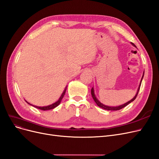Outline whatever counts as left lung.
Segmentation results:
<instances>
[{"label": "left lung", "mask_w": 159, "mask_h": 159, "mask_svg": "<svg viewBox=\"0 0 159 159\" xmlns=\"http://www.w3.org/2000/svg\"><path fill=\"white\" fill-rule=\"evenodd\" d=\"M132 45L136 47V46L133 43H132ZM143 75H144V72H143V76H142V78H141L140 84H139V85L138 91H137V93H136V95H135V97L132 98V99H131V100L129 101L128 102H125V104H124V105H120V106H118V107H109V106H107V105H103V104H102V103L97 98V97H96V96H95V92H94V88H93V87H92V89H91V95H92V97H93V100L95 101V102H96L97 106H98V107L102 108H103V109H105V110H107V111H118V110H120V109H122V108H124L125 107H126V106L128 105V104H129L130 102H132V101H134L135 99V98L137 97V95H138V92H139V91L140 86H141V84L142 80H143Z\"/></svg>", "instance_id": "obj_1"}]
</instances>
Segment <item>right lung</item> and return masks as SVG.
<instances>
[{
  "label": "right lung",
  "instance_id": "obj_1",
  "mask_svg": "<svg viewBox=\"0 0 159 159\" xmlns=\"http://www.w3.org/2000/svg\"><path fill=\"white\" fill-rule=\"evenodd\" d=\"M66 88H67V87H66L65 89L64 90V91H63V93H62V94L61 95V97L59 98V99H58V100L57 102H54V103L52 104V105H51L46 106V107H37V106H34V105H32L31 104L29 103L28 102H27L26 101H26V102H27V104H29V105H32V106H34V107H35V108H39V109H40V110H42V111H47V110H51V109H53V108H54L57 107V106H58V105H60V103H61V101H62V98L64 97V95H65L66 91Z\"/></svg>",
  "mask_w": 159,
  "mask_h": 159
}]
</instances>
